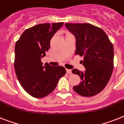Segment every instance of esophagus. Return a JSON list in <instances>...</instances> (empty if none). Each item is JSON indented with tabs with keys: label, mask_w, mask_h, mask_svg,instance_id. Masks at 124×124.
<instances>
[{
	"label": "esophagus",
	"mask_w": 124,
	"mask_h": 124,
	"mask_svg": "<svg viewBox=\"0 0 124 124\" xmlns=\"http://www.w3.org/2000/svg\"><path fill=\"white\" fill-rule=\"evenodd\" d=\"M66 73H69V74H71V70L66 69Z\"/></svg>",
	"instance_id": "1"
}]
</instances>
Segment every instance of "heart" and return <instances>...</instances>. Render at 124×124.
Returning <instances> with one entry per match:
<instances>
[{
  "label": "heart",
  "mask_w": 124,
  "mask_h": 124,
  "mask_svg": "<svg viewBox=\"0 0 124 124\" xmlns=\"http://www.w3.org/2000/svg\"><path fill=\"white\" fill-rule=\"evenodd\" d=\"M71 35V33H67L66 34V35Z\"/></svg>",
  "instance_id": "1"
}]
</instances>
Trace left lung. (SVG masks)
I'll return each instance as SVG.
<instances>
[{
	"label": "left lung",
	"mask_w": 124,
	"mask_h": 124,
	"mask_svg": "<svg viewBox=\"0 0 124 124\" xmlns=\"http://www.w3.org/2000/svg\"><path fill=\"white\" fill-rule=\"evenodd\" d=\"M66 27L76 37L75 54L84 56V71L73 69L80 82L73 90L84 97H91L103 90L113 70V46L106 33L89 23H66Z\"/></svg>",
	"instance_id": "1"
}]
</instances>
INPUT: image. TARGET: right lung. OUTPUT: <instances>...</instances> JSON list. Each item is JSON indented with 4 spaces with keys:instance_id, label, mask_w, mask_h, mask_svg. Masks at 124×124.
<instances>
[{
    "instance_id": "right-lung-1",
    "label": "right lung",
    "mask_w": 124,
    "mask_h": 124,
    "mask_svg": "<svg viewBox=\"0 0 124 124\" xmlns=\"http://www.w3.org/2000/svg\"><path fill=\"white\" fill-rule=\"evenodd\" d=\"M63 22L39 24L26 29L15 45L14 66L16 76L28 94L44 98L54 90L58 80L66 73L61 66H43L40 59L49 49L50 40Z\"/></svg>"
}]
</instances>
